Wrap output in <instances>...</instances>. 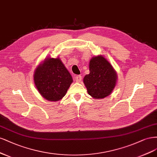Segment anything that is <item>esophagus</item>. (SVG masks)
Masks as SVG:
<instances>
[{"label": "esophagus", "instance_id": "esophagus-1", "mask_svg": "<svg viewBox=\"0 0 157 157\" xmlns=\"http://www.w3.org/2000/svg\"><path fill=\"white\" fill-rule=\"evenodd\" d=\"M81 81H82V75H76L75 76V82H76V83H79Z\"/></svg>", "mask_w": 157, "mask_h": 157}]
</instances>
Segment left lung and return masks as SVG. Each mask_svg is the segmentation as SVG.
<instances>
[{"label":"left lung","instance_id":"obj_1","mask_svg":"<svg viewBox=\"0 0 157 157\" xmlns=\"http://www.w3.org/2000/svg\"><path fill=\"white\" fill-rule=\"evenodd\" d=\"M90 73L85 75L83 83L87 93L95 99H102L112 93L117 81V72L103 55L93 57L89 61Z\"/></svg>","mask_w":157,"mask_h":157}]
</instances>
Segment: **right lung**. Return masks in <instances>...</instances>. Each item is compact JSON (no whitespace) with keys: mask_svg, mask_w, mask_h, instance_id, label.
Segmentation results:
<instances>
[{"mask_svg":"<svg viewBox=\"0 0 157 157\" xmlns=\"http://www.w3.org/2000/svg\"><path fill=\"white\" fill-rule=\"evenodd\" d=\"M33 77L39 93L51 102L61 100L73 82L71 74L59 57L45 58L35 69Z\"/></svg>","mask_w":157,"mask_h":157,"instance_id":"obj_1","label":"right lung"}]
</instances>
